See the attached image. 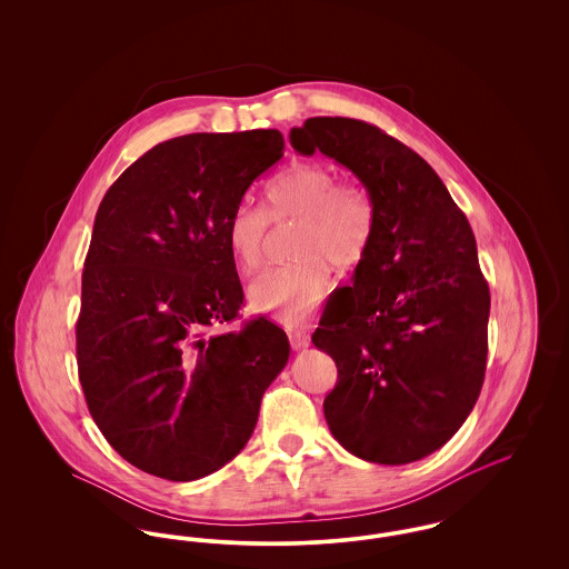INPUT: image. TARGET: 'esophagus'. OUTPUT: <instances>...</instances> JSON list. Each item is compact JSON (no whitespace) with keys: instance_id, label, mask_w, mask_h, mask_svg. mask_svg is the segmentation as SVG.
I'll list each match as a JSON object with an SVG mask.
<instances>
[{"instance_id":"esophagus-1","label":"esophagus","mask_w":569,"mask_h":569,"mask_svg":"<svg viewBox=\"0 0 569 569\" xmlns=\"http://www.w3.org/2000/svg\"><path fill=\"white\" fill-rule=\"evenodd\" d=\"M290 343H292L295 350L307 348V346H309V332H305V330H292V332H290Z\"/></svg>"}]
</instances>
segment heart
Returning a JSON list of instances; mask_svg holds the SVG:
<instances>
[{"label": "heart", "instance_id": "1", "mask_svg": "<svg viewBox=\"0 0 569 569\" xmlns=\"http://www.w3.org/2000/svg\"><path fill=\"white\" fill-rule=\"evenodd\" d=\"M288 219H298L292 256L300 260L260 274L249 286V305L281 325L298 326L311 318L330 290L328 264L352 271L365 260L376 213L360 183L337 181V172L326 163H295L267 186L264 211L241 204L226 223V244L241 271L262 264L269 221Z\"/></svg>", "mask_w": 569, "mask_h": 569}]
</instances>
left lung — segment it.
<instances>
[{
	"mask_svg": "<svg viewBox=\"0 0 569 569\" xmlns=\"http://www.w3.org/2000/svg\"><path fill=\"white\" fill-rule=\"evenodd\" d=\"M290 142L350 168L376 213L352 286L311 337L339 373L328 429L358 459H425L459 431L485 383L490 292L471 226L433 168L371 123L311 117Z\"/></svg>",
	"mask_w": 569,
	"mask_h": 569,
	"instance_id": "8db88e82",
	"label": "left lung"
}]
</instances>
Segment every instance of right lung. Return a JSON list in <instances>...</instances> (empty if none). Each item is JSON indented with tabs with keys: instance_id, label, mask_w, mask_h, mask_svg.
Wrapping results in <instances>:
<instances>
[{
	"instance_id": "right-lung-1",
	"label": "right lung",
	"mask_w": 569,
	"mask_h": 569,
	"mask_svg": "<svg viewBox=\"0 0 569 569\" xmlns=\"http://www.w3.org/2000/svg\"><path fill=\"white\" fill-rule=\"evenodd\" d=\"M283 158L277 130L156 144L107 191L93 221L77 322L79 379L110 446L172 482L234 459L290 358L267 318L209 335L243 305L226 223Z\"/></svg>"
}]
</instances>
